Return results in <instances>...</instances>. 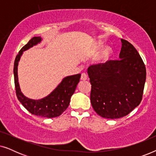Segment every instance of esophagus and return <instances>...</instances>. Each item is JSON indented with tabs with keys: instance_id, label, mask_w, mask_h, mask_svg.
Masks as SVG:
<instances>
[{
	"instance_id": "obj_1",
	"label": "esophagus",
	"mask_w": 156,
	"mask_h": 156,
	"mask_svg": "<svg viewBox=\"0 0 156 156\" xmlns=\"http://www.w3.org/2000/svg\"><path fill=\"white\" fill-rule=\"evenodd\" d=\"M81 80H87V75L85 73H82L81 75Z\"/></svg>"
}]
</instances>
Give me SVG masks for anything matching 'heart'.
Returning a JSON list of instances; mask_svg holds the SVG:
<instances>
[{
	"label": "heart",
	"mask_w": 156,
	"mask_h": 156,
	"mask_svg": "<svg viewBox=\"0 0 156 156\" xmlns=\"http://www.w3.org/2000/svg\"><path fill=\"white\" fill-rule=\"evenodd\" d=\"M102 47H103V44H102L101 42H99L97 46V51L101 50ZM112 54H113L112 48H110V47H106V48L104 49L100 58H101V59H102V60H106V59H108L111 56H112Z\"/></svg>",
	"instance_id": "1"
}]
</instances>
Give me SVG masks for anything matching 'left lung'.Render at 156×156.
Listing matches in <instances>:
<instances>
[{
  "label": "left lung",
  "instance_id": "obj_1",
  "mask_svg": "<svg viewBox=\"0 0 156 156\" xmlns=\"http://www.w3.org/2000/svg\"><path fill=\"white\" fill-rule=\"evenodd\" d=\"M121 41L119 59L91 65L87 69L91 105L106 119L121 118L139 105L146 82V69L139 53L130 42Z\"/></svg>",
  "mask_w": 156,
  "mask_h": 156
}]
</instances>
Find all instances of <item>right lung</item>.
Here are the masks:
<instances>
[{
	"label": "right lung",
	"instance_id": "obj_1",
	"mask_svg": "<svg viewBox=\"0 0 156 156\" xmlns=\"http://www.w3.org/2000/svg\"><path fill=\"white\" fill-rule=\"evenodd\" d=\"M41 37H34L20 50L14 62V81L17 97L23 106L32 114L45 118H54L62 114L69 106L72 94L80 82L81 74L67 76L48 96L42 99H33L25 97L21 91L18 82V67L23 52L42 42Z\"/></svg>",
	"mask_w": 156,
	"mask_h": 156
}]
</instances>
